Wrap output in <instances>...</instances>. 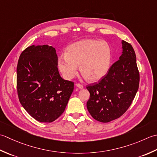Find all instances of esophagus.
<instances>
[{
  "label": "esophagus",
  "mask_w": 157,
  "mask_h": 157,
  "mask_svg": "<svg viewBox=\"0 0 157 157\" xmlns=\"http://www.w3.org/2000/svg\"><path fill=\"white\" fill-rule=\"evenodd\" d=\"M76 86L79 89H83V85H82L81 84H80V83H76Z\"/></svg>",
  "instance_id": "obj_1"
}]
</instances>
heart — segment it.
Masks as SVG:
<instances>
[{
	"instance_id": "heart-1",
	"label": "heart",
	"mask_w": 157,
	"mask_h": 157,
	"mask_svg": "<svg viewBox=\"0 0 157 157\" xmlns=\"http://www.w3.org/2000/svg\"><path fill=\"white\" fill-rule=\"evenodd\" d=\"M111 61V49L105 41L85 39L67 48L64 56L57 61L59 71L66 79H72L77 74L78 66L86 80L100 81L107 74Z\"/></svg>"
}]
</instances>
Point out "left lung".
I'll use <instances>...</instances> for the list:
<instances>
[{"mask_svg":"<svg viewBox=\"0 0 157 157\" xmlns=\"http://www.w3.org/2000/svg\"><path fill=\"white\" fill-rule=\"evenodd\" d=\"M123 52L98 82L88 85L90 98L87 108L91 117L108 123L122 116L139 88L140 74L132 44L122 40Z\"/></svg>","mask_w":157,"mask_h":157,"instance_id":"left-lung-1","label":"left lung"}]
</instances>
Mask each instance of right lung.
<instances>
[{
  "label": "right lung",
  "instance_id": "add662e5",
  "mask_svg": "<svg viewBox=\"0 0 157 157\" xmlns=\"http://www.w3.org/2000/svg\"><path fill=\"white\" fill-rule=\"evenodd\" d=\"M17 88L19 100L28 113L39 122L52 123L64 112L74 82L60 76L55 48L32 45L19 58Z\"/></svg>",
  "mask_w": 157,
  "mask_h": 157
}]
</instances>
